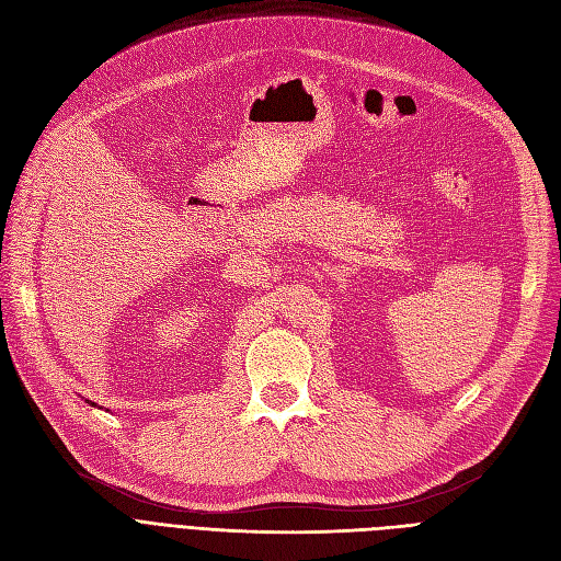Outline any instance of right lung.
<instances>
[{"label":"right lung","mask_w":561,"mask_h":561,"mask_svg":"<svg viewBox=\"0 0 561 561\" xmlns=\"http://www.w3.org/2000/svg\"><path fill=\"white\" fill-rule=\"evenodd\" d=\"M91 404H95V402H91Z\"/></svg>","instance_id":"add662e5"}]
</instances>
